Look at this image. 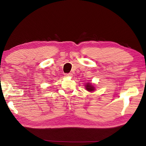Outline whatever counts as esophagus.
<instances>
[{
	"instance_id": "1",
	"label": "esophagus",
	"mask_w": 146,
	"mask_h": 146,
	"mask_svg": "<svg viewBox=\"0 0 146 146\" xmlns=\"http://www.w3.org/2000/svg\"><path fill=\"white\" fill-rule=\"evenodd\" d=\"M65 76H73V74L71 73H66V74H65Z\"/></svg>"
}]
</instances>
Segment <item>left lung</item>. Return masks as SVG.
Returning <instances> with one entry per match:
<instances>
[{
  "mask_svg": "<svg viewBox=\"0 0 146 146\" xmlns=\"http://www.w3.org/2000/svg\"><path fill=\"white\" fill-rule=\"evenodd\" d=\"M86 86V90H87L88 91H93L95 90V88H94V86L91 85L90 83H88Z\"/></svg>",
  "mask_w": 146,
  "mask_h": 146,
  "instance_id": "8db88e82",
  "label": "left lung"
}]
</instances>
